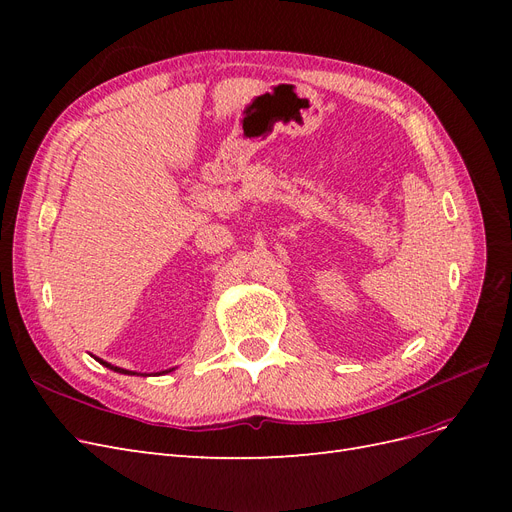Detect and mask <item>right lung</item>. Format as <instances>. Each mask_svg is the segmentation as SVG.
Instances as JSON below:
<instances>
[{
  "mask_svg": "<svg viewBox=\"0 0 512 512\" xmlns=\"http://www.w3.org/2000/svg\"><path fill=\"white\" fill-rule=\"evenodd\" d=\"M100 361V359H98ZM102 365H106V367H111V369H115V371H119V374H132V371H126V369H119V367H113V365H108V363H104V361H100ZM170 371V369H168Z\"/></svg>",
  "mask_w": 512,
  "mask_h": 512,
  "instance_id": "add662e5",
  "label": "right lung"
}]
</instances>
